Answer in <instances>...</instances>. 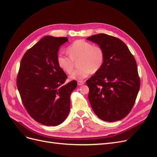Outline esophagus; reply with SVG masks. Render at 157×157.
Segmentation results:
<instances>
[{
  "instance_id": "obj_1",
  "label": "esophagus",
  "mask_w": 157,
  "mask_h": 157,
  "mask_svg": "<svg viewBox=\"0 0 157 157\" xmlns=\"http://www.w3.org/2000/svg\"><path fill=\"white\" fill-rule=\"evenodd\" d=\"M84 80H78L77 81V84L78 86H82V85H83L84 84Z\"/></svg>"
}]
</instances>
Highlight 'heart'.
<instances>
[{
  "instance_id": "b5f03b06",
  "label": "heart",
  "mask_w": 157,
  "mask_h": 157,
  "mask_svg": "<svg viewBox=\"0 0 157 157\" xmlns=\"http://www.w3.org/2000/svg\"><path fill=\"white\" fill-rule=\"evenodd\" d=\"M68 56L58 53L56 61L59 67L66 73H71L74 67V61H78V69L70 75L74 80H82L92 73L100 69L105 59V54L100 46H94L91 42L77 40L67 47Z\"/></svg>"
}]
</instances>
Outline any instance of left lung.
Masks as SVG:
<instances>
[{"label":"left lung","instance_id":"1","mask_svg":"<svg viewBox=\"0 0 157 157\" xmlns=\"http://www.w3.org/2000/svg\"><path fill=\"white\" fill-rule=\"evenodd\" d=\"M87 39L97 43L105 54L101 68L86 80L90 105L104 121L121 120L132 110L140 88L134 57L117 37L100 33Z\"/></svg>","mask_w":157,"mask_h":157}]
</instances>
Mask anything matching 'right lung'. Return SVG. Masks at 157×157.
Returning <instances> with one entry per match:
<instances>
[{"label": "right lung", "instance_id": "add662e5", "mask_svg": "<svg viewBox=\"0 0 157 157\" xmlns=\"http://www.w3.org/2000/svg\"><path fill=\"white\" fill-rule=\"evenodd\" d=\"M67 37L46 36L21 59L17 87L29 115L46 126L61 124L70 111L71 94L77 86L76 80L65 83L67 76L57 64L59 46Z\"/></svg>", "mask_w": 157, "mask_h": 157}]
</instances>
